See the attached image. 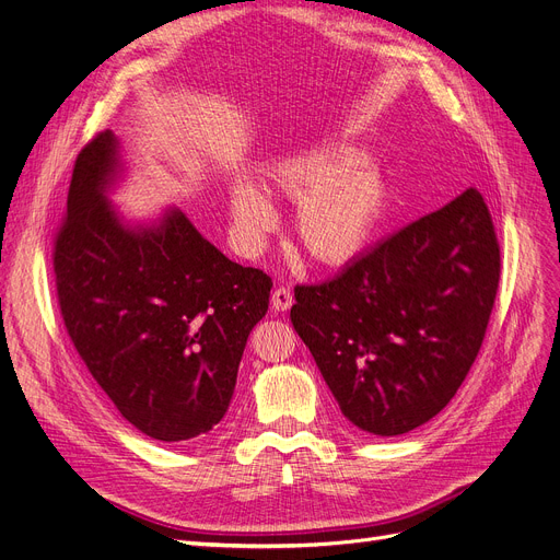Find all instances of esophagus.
<instances>
[{
    "label": "esophagus",
    "mask_w": 560,
    "mask_h": 560,
    "mask_svg": "<svg viewBox=\"0 0 560 560\" xmlns=\"http://www.w3.org/2000/svg\"><path fill=\"white\" fill-rule=\"evenodd\" d=\"M291 306H293V293L283 285L277 288V291L272 293V308H275V312H288Z\"/></svg>",
    "instance_id": "esophagus-1"
}]
</instances>
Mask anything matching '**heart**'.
Returning a JSON list of instances; mask_svg holds the SVG:
<instances>
[{
    "label": "heart",
    "mask_w": 560,
    "mask_h": 560,
    "mask_svg": "<svg viewBox=\"0 0 560 560\" xmlns=\"http://www.w3.org/2000/svg\"><path fill=\"white\" fill-rule=\"evenodd\" d=\"M262 188L295 202V242L308 260L323 267H339L362 252L389 198L385 175L376 163L362 159L355 144L327 142L288 154L262 173V186L248 177L231 182L228 210L244 252H258L277 223Z\"/></svg>",
    "instance_id": "1"
}]
</instances>
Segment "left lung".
Returning <instances> with one entry per match:
<instances>
[{
  "label": "left lung",
  "instance_id": "8db88e82",
  "mask_svg": "<svg viewBox=\"0 0 560 560\" xmlns=\"http://www.w3.org/2000/svg\"><path fill=\"white\" fill-rule=\"evenodd\" d=\"M501 252L485 198L466 189L318 285L291 323L341 416L371 436L422 427L457 395L487 332Z\"/></svg>",
  "mask_w": 560,
  "mask_h": 560
}]
</instances>
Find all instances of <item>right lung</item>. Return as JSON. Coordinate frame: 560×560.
Here are the masks:
<instances>
[{"mask_svg":"<svg viewBox=\"0 0 560 560\" xmlns=\"http://www.w3.org/2000/svg\"><path fill=\"white\" fill-rule=\"evenodd\" d=\"M121 142L98 133L75 159L55 246L69 337L119 416L163 443L212 431L231 406L272 279L228 260L177 207L127 219Z\"/></svg>","mask_w":560,"mask_h":560,"instance_id":"right-lung-1","label":"right lung"}]
</instances>
